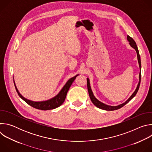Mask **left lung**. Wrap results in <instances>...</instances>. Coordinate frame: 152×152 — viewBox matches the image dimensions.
<instances>
[{"label":"left lung","mask_w":152,"mask_h":152,"mask_svg":"<svg viewBox=\"0 0 152 152\" xmlns=\"http://www.w3.org/2000/svg\"><path fill=\"white\" fill-rule=\"evenodd\" d=\"M127 39L128 40V41L129 42V45H131V46L132 48H133L137 52V58H138V63H139V67H140V75H139V82H138V84L137 85V87L136 88V90H135V91L134 92V93L131 95V96L124 103H122V104H120L118 106H110V105H107L101 102H100L99 100H98L94 96L93 93V91L91 90V86H90V79L88 78L86 79V80H87V88H88V93H89V96H90V99L91 100V102H93V103L96 106H97V107L100 108V109H102V110H106V111H114V110H118V109H120V108H121V107H123V106H124L126 103H127L130 100H131V99H132L135 96V95L137 94L138 90H139V88H140V82H141V58H140V53H139V51H138V48H137V46L136 45V42L134 40V39L132 38H131V37H129V35H127Z\"/></svg>","instance_id":"obj_1"}]
</instances>
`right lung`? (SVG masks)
I'll return each mask as SVG.
<instances>
[{
  "instance_id": "obj_1",
  "label": "right lung",
  "mask_w": 152,
  "mask_h": 152,
  "mask_svg": "<svg viewBox=\"0 0 152 152\" xmlns=\"http://www.w3.org/2000/svg\"><path fill=\"white\" fill-rule=\"evenodd\" d=\"M78 75H77L75 76L70 79L67 82V83L65 84V85L63 86V88L60 91V92L56 96H55L54 97H53L49 100H48L46 101H41V102H34V101H32V100H28V99L25 98L23 96H21V94L18 92V91L16 87L14 80V83L15 85V90L20 98L22 99L28 104L32 106L33 107L36 108V109L46 111V110L55 109V108L59 107L64 103L65 99H66L67 92H68L70 87L71 86L72 83L74 82V80H75V79L76 78V77Z\"/></svg>"
}]
</instances>
